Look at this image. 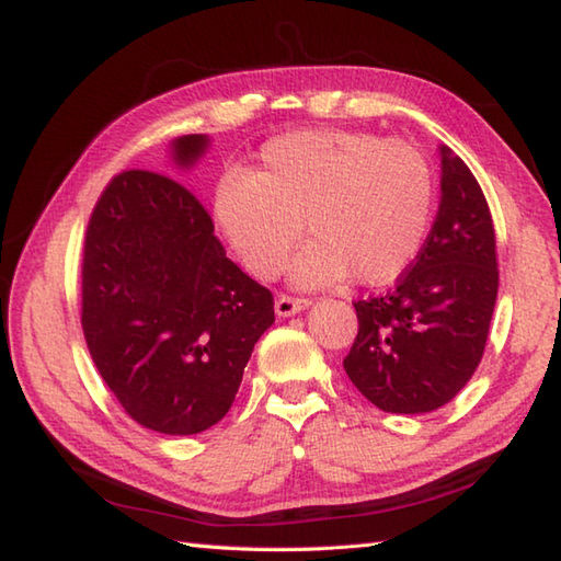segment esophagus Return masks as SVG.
I'll use <instances>...</instances> for the list:
<instances>
[{
    "label": "esophagus",
    "mask_w": 561,
    "mask_h": 561,
    "mask_svg": "<svg viewBox=\"0 0 561 561\" xmlns=\"http://www.w3.org/2000/svg\"><path fill=\"white\" fill-rule=\"evenodd\" d=\"M311 306V301L308 299H294V296H277V301H274V311H277L279 318H289L294 313L304 311V308Z\"/></svg>",
    "instance_id": "esophagus-1"
}]
</instances>
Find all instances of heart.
Listing matches in <instances>:
<instances>
[{
	"instance_id": "obj_1",
	"label": "heart",
	"mask_w": 561,
	"mask_h": 561,
	"mask_svg": "<svg viewBox=\"0 0 561 561\" xmlns=\"http://www.w3.org/2000/svg\"><path fill=\"white\" fill-rule=\"evenodd\" d=\"M226 243L257 279L291 265L301 289L347 279L380 287L422 253L434 171L410 141L356 129H301L270 139L250 173L224 175L211 199Z\"/></svg>"
}]
</instances>
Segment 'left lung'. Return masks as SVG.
Listing matches in <instances>:
<instances>
[{
    "mask_svg": "<svg viewBox=\"0 0 561 561\" xmlns=\"http://www.w3.org/2000/svg\"><path fill=\"white\" fill-rule=\"evenodd\" d=\"M440 151V202L422 253L383 296L356 301L344 371L378 410L422 414L458 396L482 362L499 291L490 205L468 165Z\"/></svg>",
    "mask_w": 561,
    "mask_h": 561,
    "instance_id": "left-lung-1",
    "label": "left lung"
}]
</instances>
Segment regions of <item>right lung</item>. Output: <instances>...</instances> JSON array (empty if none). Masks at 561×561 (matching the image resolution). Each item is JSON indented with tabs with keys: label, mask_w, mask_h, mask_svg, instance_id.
Listing matches in <instances>:
<instances>
[{
	"label": "right lung",
	"mask_w": 561,
	"mask_h": 561,
	"mask_svg": "<svg viewBox=\"0 0 561 561\" xmlns=\"http://www.w3.org/2000/svg\"><path fill=\"white\" fill-rule=\"evenodd\" d=\"M207 147V135L178 137L173 163L190 169ZM272 323L270 289L226 257L187 187L151 171L113 178L83 241L81 328L137 424L190 436L224 420Z\"/></svg>",
	"instance_id": "right-lung-1"
}]
</instances>
